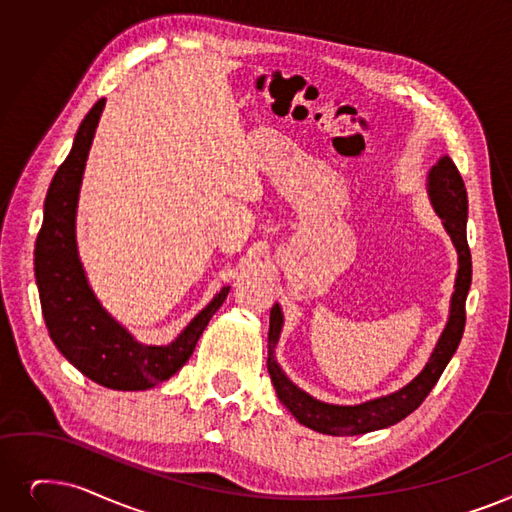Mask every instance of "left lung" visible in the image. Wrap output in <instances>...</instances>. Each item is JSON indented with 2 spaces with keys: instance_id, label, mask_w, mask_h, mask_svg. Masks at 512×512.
Listing matches in <instances>:
<instances>
[{
  "instance_id": "obj_1",
  "label": "left lung",
  "mask_w": 512,
  "mask_h": 512,
  "mask_svg": "<svg viewBox=\"0 0 512 512\" xmlns=\"http://www.w3.org/2000/svg\"><path fill=\"white\" fill-rule=\"evenodd\" d=\"M427 192L435 213L443 219V228L450 234L458 253V274L450 303V318L446 328L441 332L427 366L422 368L406 387L395 393L370 399V402L355 406H335L320 402V399L311 397L309 393L299 389L276 362V345L284 324L282 309L276 303L270 311L268 372L272 376L278 399L291 410V414L301 422V425L326 435H362L391 427L395 422L404 420L425 402V397L431 393V389L439 381L441 372L446 370L452 355L456 353L466 322L464 303L471 288L473 263L469 242H466V213H469V201H466L462 175L448 154H443L429 171Z\"/></svg>"
}]
</instances>
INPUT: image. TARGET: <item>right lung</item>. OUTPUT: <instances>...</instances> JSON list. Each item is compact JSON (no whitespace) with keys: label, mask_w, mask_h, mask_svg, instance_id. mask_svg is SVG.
Returning a JSON list of instances; mask_svg holds the SVG:
<instances>
[{"label":"right lung","mask_w":512,"mask_h":512,"mask_svg":"<svg viewBox=\"0 0 512 512\" xmlns=\"http://www.w3.org/2000/svg\"><path fill=\"white\" fill-rule=\"evenodd\" d=\"M106 100L81 121L69 157L58 167L43 205L35 242V280L41 311L58 351L94 383L117 391H144L180 370L215 311L226 301L224 286L213 301L167 345H144L129 335L96 299L77 253L75 217L87 154Z\"/></svg>","instance_id":"right-lung-1"}]
</instances>
